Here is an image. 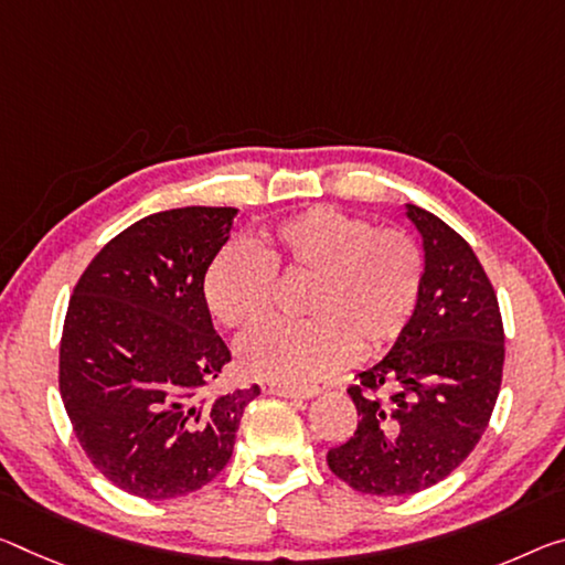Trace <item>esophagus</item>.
<instances>
[{
	"mask_svg": "<svg viewBox=\"0 0 565 565\" xmlns=\"http://www.w3.org/2000/svg\"><path fill=\"white\" fill-rule=\"evenodd\" d=\"M266 395H276V397H291V399H311L319 395L317 387H284V384H274L268 382L264 384Z\"/></svg>",
	"mask_w": 565,
	"mask_h": 565,
	"instance_id": "34e87169",
	"label": "esophagus"
}]
</instances>
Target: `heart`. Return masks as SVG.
Masks as SVG:
<instances>
[{"label": "heart", "instance_id": "b5f03b06", "mask_svg": "<svg viewBox=\"0 0 565 565\" xmlns=\"http://www.w3.org/2000/svg\"><path fill=\"white\" fill-rule=\"evenodd\" d=\"M274 274L309 279V319L268 321L238 344L241 370L301 387L342 370L360 352L392 342L417 307L423 256L397 228H370L331 205H311L276 223L258 246L221 248L203 276V299L223 327L262 321L274 303Z\"/></svg>", "mask_w": 565, "mask_h": 565}]
</instances>
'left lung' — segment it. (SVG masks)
Segmentation results:
<instances>
[{
	"mask_svg": "<svg viewBox=\"0 0 565 565\" xmlns=\"http://www.w3.org/2000/svg\"><path fill=\"white\" fill-rule=\"evenodd\" d=\"M423 238V286L397 342L356 372L354 435L329 470L370 495H412L458 468L486 433L503 380L498 297L468 241L435 213L405 205Z\"/></svg>",
	"mask_w": 565,
	"mask_h": 565,
	"instance_id": "left-lung-1",
	"label": "left lung"
}]
</instances>
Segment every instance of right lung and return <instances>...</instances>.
<instances>
[{
    "label": "right lung",
    "mask_w": 565,
    "mask_h": 565,
    "mask_svg": "<svg viewBox=\"0 0 565 565\" xmlns=\"http://www.w3.org/2000/svg\"><path fill=\"white\" fill-rule=\"evenodd\" d=\"M236 209L160 211L107 241L70 299L60 395L89 462L130 495L181 498L226 468L258 384L209 395L228 347L203 276Z\"/></svg>",
    "instance_id": "1"
}]
</instances>
